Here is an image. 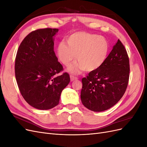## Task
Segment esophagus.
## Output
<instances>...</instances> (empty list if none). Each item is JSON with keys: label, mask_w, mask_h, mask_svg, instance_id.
<instances>
[{"label": "esophagus", "mask_w": 147, "mask_h": 147, "mask_svg": "<svg viewBox=\"0 0 147 147\" xmlns=\"http://www.w3.org/2000/svg\"><path fill=\"white\" fill-rule=\"evenodd\" d=\"M70 78L71 82H72V81H74V80H77V79H78L77 77H75V76H74V75H70Z\"/></svg>", "instance_id": "34e87169"}]
</instances>
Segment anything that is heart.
I'll list each match as a JSON object with an SVG mask.
<instances>
[{"mask_svg": "<svg viewBox=\"0 0 147 147\" xmlns=\"http://www.w3.org/2000/svg\"><path fill=\"white\" fill-rule=\"evenodd\" d=\"M109 51V43L104 37L86 32L71 34L67 43L61 42L56 47L57 56L64 65H69L77 57L78 62L69 68L74 74L83 70L90 72L98 69L105 63Z\"/></svg>", "mask_w": 147, "mask_h": 147, "instance_id": "b5f03b06", "label": "heart"}]
</instances>
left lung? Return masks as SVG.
<instances>
[{
	"label": "left lung",
	"mask_w": 147,
	"mask_h": 147,
	"mask_svg": "<svg viewBox=\"0 0 147 147\" xmlns=\"http://www.w3.org/2000/svg\"><path fill=\"white\" fill-rule=\"evenodd\" d=\"M129 71L126 50L118 39L103 65L82 78L83 105L94 112H102L115 105L126 90Z\"/></svg>",
	"instance_id": "left-lung-1"
}]
</instances>
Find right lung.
<instances>
[{"label":"right lung","instance_id":"add662e5","mask_svg":"<svg viewBox=\"0 0 147 147\" xmlns=\"http://www.w3.org/2000/svg\"><path fill=\"white\" fill-rule=\"evenodd\" d=\"M58 29L32 31L18 50L15 77L24 100L39 110L51 109L59 104L62 91L70 82L67 73L58 74L63 67L54 51V38Z\"/></svg>","mask_w":147,"mask_h":147}]
</instances>
